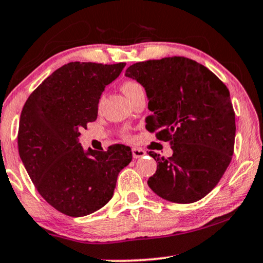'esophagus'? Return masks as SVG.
<instances>
[{
  "mask_svg": "<svg viewBox=\"0 0 263 263\" xmlns=\"http://www.w3.org/2000/svg\"><path fill=\"white\" fill-rule=\"evenodd\" d=\"M145 155V151H143L141 148H132V156H134L135 159H138V158H142V156Z\"/></svg>",
  "mask_w": 263,
  "mask_h": 263,
  "instance_id": "esophagus-1",
  "label": "esophagus"
}]
</instances>
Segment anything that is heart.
I'll return each mask as SVG.
<instances>
[{
  "mask_svg": "<svg viewBox=\"0 0 263 263\" xmlns=\"http://www.w3.org/2000/svg\"><path fill=\"white\" fill-rule=\"evenodd\" d=\"M121 88H122V91H124L125 95L128 96V95H131L132 92H135L136 89L142 88V86H141V84H138L137 81H135V80H127V81H125L124 84H122ZM101 103H102V99L99 101V105H101Z\"/></svg>",
  "mask_w": 263,
  "mask_h": 263,
  "instance_id": "obj_1",
  "label": "heart"
}]
</instances>
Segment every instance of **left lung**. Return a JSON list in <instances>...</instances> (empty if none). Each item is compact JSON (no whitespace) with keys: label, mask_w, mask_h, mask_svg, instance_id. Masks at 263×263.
<instances>
[{"label":"left lung","mask_w":263,"mask_h":263,"mask_svg":"<svg viewBox=\"0 0 263 263\" xmlns=\"http://www.w3.org/2000/svg\"><path fill=\"white\" fill-rule=\"evenodd\" d=\"M125 75L147 92L148 131L174 151L167 159L149 152L158 167L148 185L172 202L200 200L220 182L233 156L235 114L227 86L185 57L136 63Z\"/></svg>","instance_id":"1"}]
</instances>
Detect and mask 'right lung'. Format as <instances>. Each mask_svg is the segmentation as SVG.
Here are the masks:
<instances>
[{
  "mask_svg": "<svg viewBox=\"0 0 263 263\" xmlns=\"http://www.w3.org/2000/svg\"><path fill=\"white\" fill-rule=\"evenodd\" d=\"M125 63L71 62L49 75L23 107L18 151L32 183L55 210L81 217L112 198L118 175L132 152L114 144L107 152L84 151L80 131L96 121L105 86Z\"/></svg>",
  "mask_w": 263,
  "mask_h": 263,
  "instance_id": "obj_1",
  "label": "right lung"
}]
</instances>
